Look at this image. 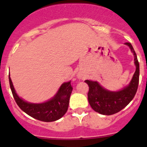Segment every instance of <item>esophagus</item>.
<instances>
[{
  "mask_svg": "<svg viewBox=\"0 0 147 147\" xmlns=\"http://www.w3.org/2000/svg\"><path fill=\"white\" fill-rule=\"evenodd\" d=\"M79 78H80V76H79Z\"/></svg>",
  "mask_w": 147,
  "mask_h": 147,
  "instance_id": "34e87169",
  "label": "esophagus"
}]
</instances>
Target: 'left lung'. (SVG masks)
Returning <instances> with one entry per match:
<instances>
[{"label": "left lung", "instance_id": "obj_1", "mask_svg": "<svg viewBox=\"0 0 147 147\" xmlns=\"http://www.w3.org/2000/svg\"><path fill=\"white\" fill-rule=\"evenodd\" d=\"M134 55V65L136 70L129 84L118 91H110L97 81L85 80L89 86L87 94L88 101L91 107L95 112L103 115H111L124 109L135 95L139 84V64L138 62L137 54L129 42H126Z\"/></svg>", "mask_w": 147, "mask_h": 147}]
</instances>
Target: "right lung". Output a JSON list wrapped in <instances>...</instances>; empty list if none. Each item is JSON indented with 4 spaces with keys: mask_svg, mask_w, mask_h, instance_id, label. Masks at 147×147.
<instances>
[{
    "mask_svg": "<svg viewBox=\"0 0 147 147\" xmlns=\"http://www.w3.org/2000/svg\"><path fill=\"white\" fill-rule=\"evenodd\" d=\"M71 81L61 84L54 97L42 103H31L19 97L15 90L9 74L10 87L13 97L19 107L27 115L40 121H54L63 117L67 111L72 91Z\"/></svg>",
    "mask_w": 147,
    "mask_h": 147,
    "instance_id": "add662e5",
    "label": "right lung"
}]
</instances>
